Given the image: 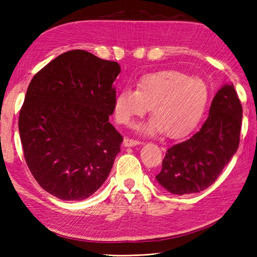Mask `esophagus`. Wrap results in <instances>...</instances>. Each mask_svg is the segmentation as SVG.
<instances>
[{"instance_id": "obj_1", "label": "esophagus", "mask_w": 257, "mask_h": 257, "mask_svg": "<svg viewBox=\"0 0 257 257\" xmlns=\"http://www.w3.org/2000/svg\"><path fill=\"white\" fill-rule=\"evenodd\" d=\"M140 144L141 143L139 140H135V139H130V138H124V140H123L124 147H134V146H137Z\"/></svg>"}]
</instances>
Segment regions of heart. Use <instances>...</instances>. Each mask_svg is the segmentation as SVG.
<instances>
[{"instance_id": "b5f03b06", "label": "heart", "mask_w": 257, "mask_h": 257, "mask_svg": "<svg viewBox=\"0 0 257 257\" xmlns=\"http://www.w3.org/2000/svg\"><path fill=\"white\" fill-rule=\"evenodd\" d=\"M207 87L202 79L177 70H162L141 77L136 90L122 89L114 97L113 112L119 123L132 124L148 111L152 118L139 130L152 135L163 130L179 137L192 129L203 114Z\"/></svg>"}]
</instances>
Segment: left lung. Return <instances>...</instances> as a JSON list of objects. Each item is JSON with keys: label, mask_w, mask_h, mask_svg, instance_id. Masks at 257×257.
<instances>
[{"label": "left lung", "mask_w": 257, "mask_h": 257, "mask_svg": "<svg viewBox=\"0 0 257 257\" xmlns=\"http://www.w3.org/2000/svg\"><path fill=\"white\" fill-rule=\"evenodd\" d=\"M242 105L233 84L224 85L211 103L202 128L166 152L157 181L182 195L207 189L235 154L242 125Z\"/></svg>", "instance_id": "1"}]
</instances>
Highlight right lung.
Returning a JSON list of instances; mask_svg holds the SVG:
<instances>
[{
    "mask_svg": "<svg viewBox=\"0 0 257 257\" xmlns=\"http://www.w3.org/2000/svg\"><path fill=\"white\" fill-rule=\"evenodd\" d=\"M120 70L116 62L75 50L31 80L20 110L21 143L33 177L58 199L88 198L111 171L123 140L109 122Z\"/></svg>",
    "mask_w": 257,
    "mask_h": 257,
    "instance_id": "1",
    "label": "right lung"
}]
</instances>
